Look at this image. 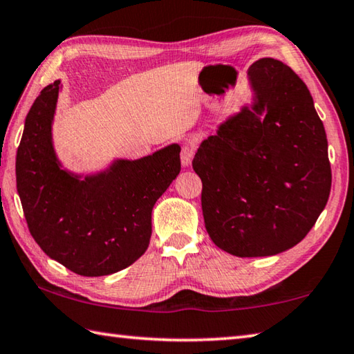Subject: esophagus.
I'll use <instances>...</instances> for the list:
<instances>
[{
	"instance_id": "34e87169",
	"label": "esophagus",
	"mask_w": 354,
	"mask_h": 354,
	"mask_svg": "<svg viewBox=\"0 0 354 354\" xmlns=\"http://www.w3.org/2000/svg\"><path fill=\"white\" fill-rule=\"evenodd\" d=\"M196 152V146L192 143H186L182 148V154H180V158H182V165L183 166H189L192 162V157H194Z\"/></svg>"
}]
</instances>
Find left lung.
<instances>
[{"label": "left lung", "mask_w": 354, "mask_h": 354, "mask_svg": "<svg viewBox=\"0 0 354 354\" xmlns=\"http://www.w3.org/2000/svg\"><path fill=\"white\" fill-rule=\"evenodd\" d=\"M248 77L254 102L203 140L192 168L212 242L232 256L265 257L292 248L315 226L331 168L324 123L296 72L262 58Z\"/></svg>", "instance_id": "1"}]
</instances>
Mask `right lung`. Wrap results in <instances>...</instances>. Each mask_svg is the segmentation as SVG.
Here are the masks:
<instances>
[{"mask_svg":"<svg viewBox=\"0 0 354 354\" xmlns=\"http://www.w3.org/2000/svg\"><path fill=\"white\" fill-rule=\"evenodd\" d=\"M59 80L39 92L17 151V189L26 222L46 254L80 276L122 271L148 250L157 198L180 172V146L115 160L94 176L62 169L52 145Z\"/></svg>","mask_w":354,"mask_h":354,"instance_id":"1","label":"right lung"}]
</instances>
